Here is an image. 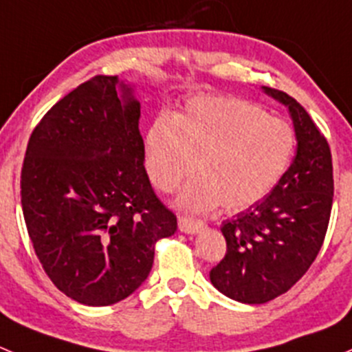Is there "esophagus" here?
I'll return each instance as SVG.
<instances>
[{
    "label": "esophagus",
    "mask_w": 352,
    "mask_h": 352,
    "mask_svg": "<svg viewBox=\"0 0 352 352\" xmlns=\"http://www.w3.org/2000/svg\"><path fill=\"white\" fill-rule=\"evenodd\" d=\"M177 227H179V230L184 232V234H197L198 230H201L203 227H205V223H203L201 220L190 219V217H179Z\"/></svg>",
    "instance_id": "1"
}]
</instances>
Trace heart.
Listing matches in <instances>:
<instances>
[{
  "label": "heart",
  "mask_w": 352,
  "mask_h": 352,
  "mask_svg": "<svg viewBox=\"0 0 352 352\" xmlns=\"http://www.w3.org/2000/svg\"><path fill=\"white\" fill-rule=\"evenodd\" d=\"M295 132L280 117L234 96L191 98L179 113L159 115L144 137V162L152 184L176 190L188 212H241L261 201L285 176L295 154ZM195 164L193 165L192 162Z\"/></svg>",
  "instance_id": "heart-1"
}]
</instances>
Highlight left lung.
<instances>
[{
  "label": "left lung",
  "mask_w": 352,
  "mask_h": 352,
  "mask_svg": "<svg viewBox=\"0 0 352 352\" xmlns=\"http://www.w3.org/2000/svg\"><path fill=\"white\" fill-rule=\"evenodd\" d=\"M296 133V155L267 197L226 220L223 259L210 271L212 285L237 302L257 305L288 292L309 271L324 244L334 198L327 139L305 108L276 89Z\"/></svg>",
  "instance_id": "left-lung-1"
}]
</instances>
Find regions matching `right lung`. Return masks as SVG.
Returning a JSON list of instances; mask_svg holds the SVG:
<instances>
[{
	"label": "right lung",
	"instance_id": "1",
	"mask_svg": "<svg viewBox=\"0 0 352 352\" xmlns=\"http://www.w3.org/2000/svg\"><path fill=\"white\" fill-rule=\"evenodd\" d=\"M139 118L129 86L95 76L28 140L20 181L28 235L50 281L82 305L132 295L149 276L155 242L177 229L144 168Z\"/></svg>",
	"mask_w": 352,
	"mask_h": 352
}]
</instances>
